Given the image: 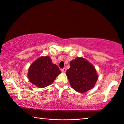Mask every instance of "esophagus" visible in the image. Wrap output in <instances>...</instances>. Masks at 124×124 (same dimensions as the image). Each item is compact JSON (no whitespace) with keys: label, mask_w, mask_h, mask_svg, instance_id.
Instances as JSON below:
<instances>
[{"label":"esophagus","mask_w":124,"mask_h":124,"mask_svg":"<svg viewBox=\"0 0 124 124\" xmlns=\"http://www.w3.org/2000/svg\"><path fill=\"white\" fill-rule=\"evenodd\" d=\"M61 71H62V72H65V71H66V69H65V68H63V69H61Z\"/></svg>","instance_id":"1"}]
</instances>
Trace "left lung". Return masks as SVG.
<instances>
[{
	"instance_id": "obj_1",
	"label": "left lung",
	"mask_w": 124,
	"mask_h": 124,
	"mask_svg": "<svg viewBox=\"0 0 124 124\" xmlns=\"http://www.w3.org/2000/svg\"><path fill=\"white\" fill-rule=\"evenodd\" d=\"M70 67L66 75L70 85L79 93L93 89L98 79L95 68L83 57H77L70 62Z\"/></svg>"
}]
</instances>
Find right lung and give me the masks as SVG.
<instances>
[{"mask_svg":"<svg viewBox=\"0 0 124 124\" xmlns=\"http://www.w3.org/2000/svg\"><path fill=\"white\" fill-rule=\"evenodd\" d=\"M61 73L56 64H53L49 56H41L30 65L28 77L31 83L39 88L52 84L58 75Z\"/></svg>","mask_w":124,"mask_h":124,"instance_id":"right-lung-1","label":"right lung"}]
</instances>
